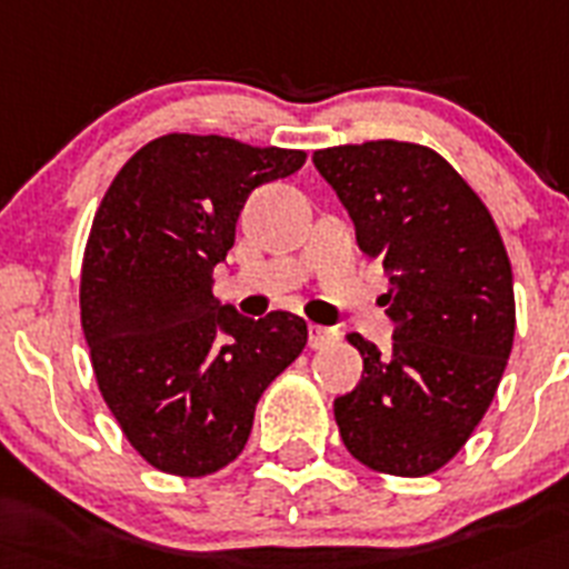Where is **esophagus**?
<instances>
[{
  "label": "esophagus",
  "instance_id": "esophagus-1",
  "mask_svg": "<svg viewBox=\"0 0 569 569\" xmlns=\"http://www.w3.org/2000/svg\"><path fill=\"white\" fill-rule=\"evenodd\" d=\"M338 332L336 327H318V323H309V347L312 350H321V347H329V343L338 341Z\"/></svg>",
  "mask_w": 569,
  "mask_h": 569
}]
</instances>
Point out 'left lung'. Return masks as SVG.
<instances>
[{
  "instance_id": "obj_1",
  "label": "left lung",
  "mask_w": 569,
  "mask_h": 569,
  "mask_svg": "<svg viewBox=\"0 0 569 569\" xmlns=\"http://www.w3.org/2000/svg\"><path fill=\"white\" fill-rule=\"evenodd\" d=\"M367 257L390 274V352L352 332L358 388L336 399L356 460L422 477L466 446L495 399L515 338L512 266L480 196L439 152L408 141L318 150Z\"/></svg>"
}]
</instances>
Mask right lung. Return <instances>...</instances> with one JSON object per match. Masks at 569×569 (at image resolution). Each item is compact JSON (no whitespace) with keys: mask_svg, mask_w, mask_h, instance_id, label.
<instances>
[{"mask_svg":"<svg viewBox=\"0 0 569 569\" xmlns=\"http://www.w3.org/2000/svg\"><path fill=\"white\" fill-rule=\"evenodd\" d=\"M307 152L173 132L109 184L80 274V321L98 388L159 471L204 477L246 448L254 408L307 347V321H260L213 298L248 193Z\"/></svg>","mask_w":569,"mask_h":569,"instance_id":"add662e5","label":"right lung"}]
</instances>
